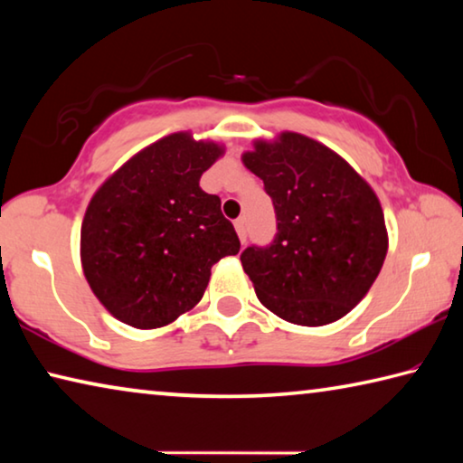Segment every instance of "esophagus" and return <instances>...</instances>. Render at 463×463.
<instances>
[{"mask_svg": "<svg viewBox=\"0 0 463 463\" xmlns=\"http://www.w3.org/2000/svg\"><path fill=\"white\" fill-rule=\"evenodd\" d=\"M234 229H237V234H239L241 242H245L247 241V222H245V218H239V221L234 222Z\"/></svg>", "mask_w": 463, "mask_h": 463, "instance_id": "esophagus-1", "label": "esophagus"}]
</instances>
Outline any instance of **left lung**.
Segmentation results:
<instances>
[{"instance_id": "8db88e82", "label": "left lung", "mask_w": 463, "mask_h": 463, "mask_svg": "<svg viewBox=\"0 0 463 463\" xmlns=\"http://www.w3.org/2000/svg\"><path fill=\"white\" fill-rule=\"evenodd\" d=\"M241 159L263 179L278 218L269 247L241 253L260 302L302 326L343 318L370 292L388 253L372 185L333 148L300 132L257 138Z\"/></svg>"}]
</instances>
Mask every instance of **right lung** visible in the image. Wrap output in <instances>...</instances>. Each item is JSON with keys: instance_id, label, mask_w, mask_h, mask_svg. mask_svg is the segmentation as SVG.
I'll return each mask as SVG.
<instances>
[{"instance_id": "right-lung-1", "label": "right lung", "mask_w": 463, "mask_h": 463, "mask_svg": "<svg viewBox=\"0 0 463 463\" xmlns=\"http://www.w3.org/2000/svg\"><path fill=\"white\" fill-rule=\"evenodd\" d=\"M224 145L174 132L132 155L91 195L81 222V268L120 323L159 328L202 300L210 269L241 242L221 198L200 177Z\"/></svg>"}]
</instances>
